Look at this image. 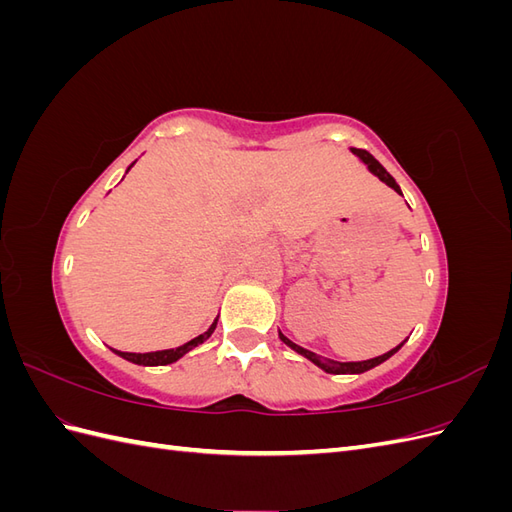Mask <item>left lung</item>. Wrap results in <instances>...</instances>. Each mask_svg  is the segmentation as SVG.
I'll return each instance as SVG.
<instances>
[{
	"label": "left lung",
	"instance_id": "8db88e82",
	"mask_svg": "<svg viewBox=\"0 0 512 512\" xmlns=\"http://www.w3.org/2000/svg\"><path fill=\"white\" fill-rule=\"evenodd\" d=\"M352 153L354 156H359L365 164H367V168L371 170V173L374 175H378L386 185H389V188H393L397 194H401V190H399V185H397V181L386 173L384 170V166L371 156L369 151H365V149H352ZM280 339L282 342L286 344V346H290L294 352H299V354H303L305 359H309L312 363H316L320 369H324L327 371V374H363V371H367V369H371V367H376V365H380V363H384L386 359H391V356L404 346V342H401L397 348H393V350H389L386 354H380V356H376V359H369V361H359V363H335V361H322L320 356H316L314 352H309V350H305V348H301V346H297L294 342H290V339L284 335V333H280Z\"/></svg>",
	"mask_w": 512,
	"mask_h": 512
}]
</instances>
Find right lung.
<instances>
[{
	"label": "right lung",
	"mask_w": 512,
	"mask_h": 512,
	"mask_svg": "<svg viewBox=\"0 0 512 512\" xmlns=\"http://www.w3.org/2000/svg\"><path fill=\"white\" fill-rule=\"evenodd\" d=\"M215 324H218V320H215L203 335H198V337L192 339V342L183 344V346H179V348H173V350H158V352H145V354L119 352V350H113V352L119 354L121 359L132 361V363H136V365H168V363L179 361L185 352H190L192 348H196V346H200L203 342H207V339L211 337V333L215 331Z\"/></svg>",
	"instance_id": "obj_1"
}]
</instances>
